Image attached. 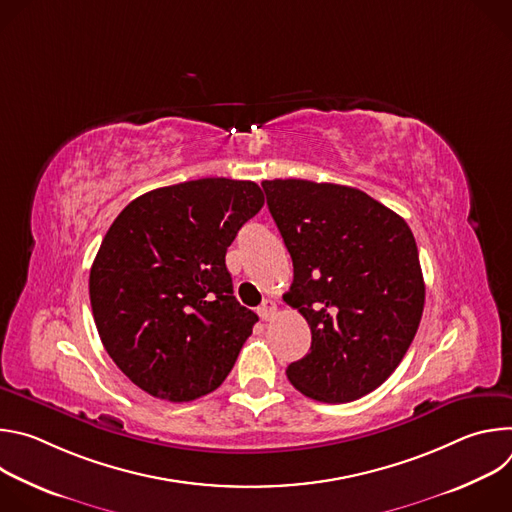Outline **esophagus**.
<instances>
[{
	"label": "esophagus",
	"mask_w": 512,
	"mask_h": 512,
	"mask_svg": "<svg viewBox=\"0 0 512 512\" xmlns=\"http://www.w3.org/2000/svg\"><path fill=\"white\" fill-rule=\"evenodd\" d=\"M257 314L261 316V320H271L275 314H277V304L273 300H265L259 308H257Z\"/></svg>",
	"instance_id": "esophagus-1"
}]
</instances>
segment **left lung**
I'll return each mask as SVG.
<instances>
[{
  "mask_svg": "<svg viewBox=\"0 0 512 512\" xmlns=\"http://www.w3.org/2000/svg\"><path fill=\"white\" fill-rule=\"evenodd\" d=\"M267 206L294 261L283 296L312 330L310 352L287 379L324 403L381 387L421 322L425 283L403 218L362 190L310 180H265Z\"/></svg>",
  "mask_w": 512,
  "mask_h": 512,
  "instance_id": "obj_1",
  "label": "left lung"
}]
</instances>
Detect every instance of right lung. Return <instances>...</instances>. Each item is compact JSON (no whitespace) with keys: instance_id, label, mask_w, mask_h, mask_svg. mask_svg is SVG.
<instances>
[{"instance_id":"1","label":"right lung","mask_w":512,"mask_h":512,"mask_svg":"<svg viewBox=\"0 0 512 512\" xmlns=\"http://www.w3.org/2000/svg\"><path fill=\"white\" fill-rule=\"evenodd\" d=\"M263 202L255 182L202 178L141 194L109 227L91 308L105 350L141 391L184 403L231 373L259 318L233 296L225 255Z\"/></svg>"}]
</instances>
